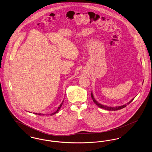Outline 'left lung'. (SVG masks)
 <instances>
[{
    "label": "left lung",
    "mask_w": 152,
    "mask_h": 152,
    "mask_svg": "<svg viewBox=\"0 0 152 152\" xmlns=\"http://www.w3.org/2000/svg\"><path fill=\"white\" fill-rule=\"evenodd\" d=\"M91 97H92V99L94 102L96 104V105H97L98 107H99L100 108L104 109H106V110H120V109H121L124 108H125V107H126V104H125V105H122V106L117 107H115V108H114V107H107V106H104V105H101L100 103H99L97 101H96V100L94 99V96H93V94H92V93H91ZM133 100H134V98H133L132 100H130V101L128 103V104H130V102L133 101Z\"/></svg>",
    "instance_id": "8db88e82"
}]
</instances>
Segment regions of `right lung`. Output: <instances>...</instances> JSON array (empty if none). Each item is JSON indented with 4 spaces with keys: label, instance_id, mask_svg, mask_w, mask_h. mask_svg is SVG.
I'll return each instance as SVG.
<instances>
[{
    "label": "right lung",
    "instance_id": "obj_1",
    "mask_svg": "<svg viewBox=\"0 0 152 152\" xmlns=\"http://www.w3.org/2000/svg\"><path fill=\"white\" fill-rule=\"evenodd\" d=\"M64 102V101H63V102H62V103L60 105V106L58 107V109H57V110L55 112H54V113H51V116H52V115H55V114H56V113H58V111L60 110V108H61V107L62 106V105H63V102ZM34 114L35 115H40V116H41V115H43V114H41V113H34Z\"/></svg>",
    "mask_w": 152,
    "mask_h": 152
}]
</instances>
